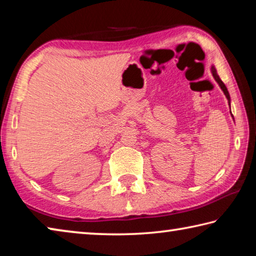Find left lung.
<instances>
[{"label":"left lung","instance_id":"1","mask_svg":"<svg viewBox=\"0 0 256 256\" xmlns=\"http://www.w3.org/2000/svg\"><path fill=\"white\" fill-rule=\"evenodd\" d=\"M211 73H212V76H214V80L216 81V84H219L220 89H222V92H224V96H226L227 100H228V105H229V107H230V96H229V92H228V90H227V86H224V84L222 81V79H220V78H219L218 73H216V70L214 66H211ZM230 114H232V110H230ZM232 118H234V116H232Z\"/></svg>","mask_w":256,"mask_h":256}]
</instances>
